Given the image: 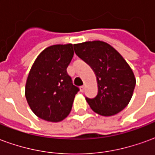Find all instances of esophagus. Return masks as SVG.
<instances>
[{"instance_id":"esophagus-1","label":"esophagus","mask_w":155,"mask_h":155,"mask_svg":"<svg viewBox=\"0 0 155 155\" xmlns=\"http://www.w3.org/2000/svg\"><path fill=\"white\" fill-rule=\"evenodd\" d=\"M84 85H82V86H81V87H80V91H81V92H84Z\"/></svg>"}]
</instances>
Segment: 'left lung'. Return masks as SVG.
Segmentation results:
<instances>
[{
    "instance_id": "left-lung-1",
    "label": "left lung",
    "mask_w": 155,
    "mask_h": 155,
    "mask_svg": "<svg viewBox=\"0 0 155 155\" xmlns=\"http://www.w3.org/2000/svg\"><path fill=\"white\" fill-rule=\"evenodd\" d=\"M74 49L96 76L97 95L85 98L92 110L102 116H112L123 110L130 103L136 84L133 71L123 56L101 41L74 44Z\"/></svg>"
}]
</instances>
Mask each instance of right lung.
Wrapping results in <instances>:
<instances>
[{
	"label": "right lung",
	"mask_w": 155,
	"mask_h": 155,
	"mask_svg": "<svg viewBox=\"0 0 155 155\" xmlns=\"http://www.w3.org/2000/svg\"><path fill=\"white\" fill-rule=\"evenodd\" d=\"M73 45H54L35 59L29 72L25 94L33 113L42 120L60 122L69 115L79 88L67 74Z\"/></svg>",
	"instance_id": "add662e5"
}]
</instances>
